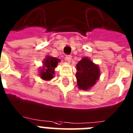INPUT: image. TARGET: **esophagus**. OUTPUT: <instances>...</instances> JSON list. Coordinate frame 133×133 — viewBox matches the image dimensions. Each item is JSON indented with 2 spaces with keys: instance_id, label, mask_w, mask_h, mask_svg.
<instances>
[{
  "instance_id": "1",
  "label": "esophagus",
  "mask_w": 133,
  "mask_h": 133,
  "mask_svg": "<svg viewBox=\"0 0 133 133\" xmlns=\"http://www.w3.org/2000/svg\"><path fill=\"white\" fill-rule=\"evenodd\" d=\"M71 59H72V57H71V55H65V60H66L68 62H70Z\"/></svg>"
}]
</instances>
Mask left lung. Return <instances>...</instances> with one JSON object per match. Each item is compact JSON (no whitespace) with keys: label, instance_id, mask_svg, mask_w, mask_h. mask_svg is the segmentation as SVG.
Returning a JSON list of instances; mask_svg holds the SVG:
<instances>
[{"label":"left lung","instance_id":"obj_1","mask_svg":"<svg viewBox=\"0 0 133 133\" xmlns=\"http://www.w3.org/2000/svg\"><path fill=\"white\" fill-rule=\"evenodd\" d=\"M76 78L79 89L87 90L96 84L100 76V70L87 57H84L76 65Z\"/></svg>","mask_w":133,"mask_h":133}]
</instances>
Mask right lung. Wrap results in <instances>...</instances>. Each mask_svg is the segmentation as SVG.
Returning a JSON list of instances; mask_svg holds the SVG:
<instances>
[{"label":"right lung","instance_id":"1","mask_svg":"<svg viewBox=\"0 0 133 133\" xmlns=\"http://www.w3.org/2000/svg\"><path fill=\"white\" fill-rule=\"evenodd\" d=\"M60 61L56 57H46V59L44 61V68L41 70L40 76L42 79L49 81L53 78L55 74V68L57 67L58 62Z\"/></svg>","mask_w":133,"mask_h":133}]
</instances>
